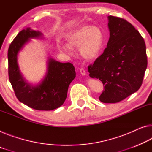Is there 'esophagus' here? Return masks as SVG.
I'll return each instance as SVG.
<instances>
[{
    "label": "esophagus",
    "instance_id": "esophagus-1",
    "mask_svg": "<svg viewBox=\"0 0 152 152\" xmlns=\"http://www.w3.org/2000/svg\"><path fill=\"white\" fill-rule=\"evenodd\" d=\"M79 72H80V73L83 76H84V75H86V71L85 70H84V69H83V68H81V69H79Z\"/></svg>",
    "mask_w": 152,
    "mask_h": 152
}]
</instances>
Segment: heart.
Returning <instances> with one entry per match:
<instances>
[{
	"label": "heart",
	"instance_id": "heart-1",
	"mask_svg": "<svg viewBox=\"0 0 152 152\" xmlns=\"http://www.w3.org/2000/svg\"><path fill=\"white\" fill-rule=\"evenodd\" d=\"M68 44L60 45L62 51L71 54V48H79L84 59L93 60L99 56L104 44V34L99 27L83 24L66 34Z\"/></svg>",
	"mask_w": 152,
	"mask_h": 152
}]
</instances>
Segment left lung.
Segmentation results:
<instances>
[{"mask_svg":"<svg viewBox=\"0 0 152 152\" xmlns=\"http://www.w3.org/2000/svg\"><path fill=\"white\" fill-rule=\"evenodd\" d=\"M109 39L103 53L88 66L89 75L99 79L104 90V103H115L136 92L148 65L146 46L137 30L126 20L108 16Z\"/></svg>","mask_w":152,"mask_h":152,"instance_id":"left-lung-1","label":"left lung"}]
</instances>
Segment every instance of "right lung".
<instances>
[{
    "label": "right lung",
    "mask_w": 152,
    "mask_h": 152,
    "mask_svg": "<svg viewBox=\"0 0 152 152\" xmlns=\"http://www.w3.org/2000/svg\"><path fill=\"white\" fill-rule=\"evenodd\" d=\"M31 39H43L39 30L30 28L20 31L8 50L9 78L15 94L21 102L36 110L50 111L62 105L70 83L75 78L73 64L62 63L48 57L45 75L36 85L26 80L18 62V53Z\"/></svg>",
    "instance_id": "obj_1"
}]
</instances>
